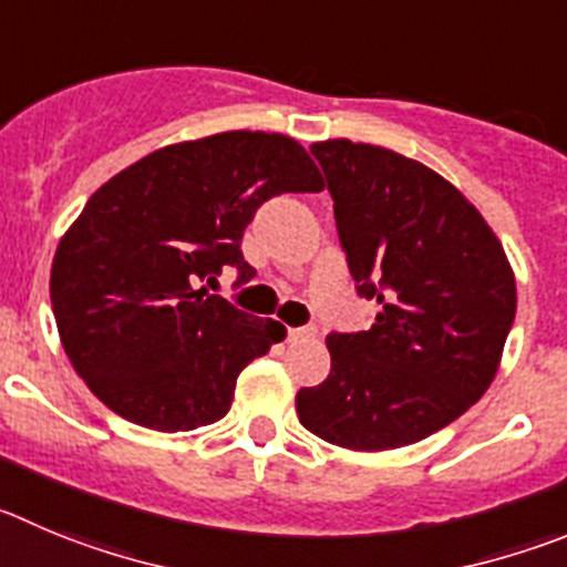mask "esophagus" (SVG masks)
<instances>
[{
    "label": "esophagus",
    "instance_id": "esophagus-1",
    "mask_svg": "<svg viewBox=\"0 0 567 567\" xmlns=\"http://www.w3.org/2000/svg\"><path fill=\"white\" fill-rule=\"evenodd\" d=\"M316 327L308 324V327H290L288 330V338L290 341H305V338H316Z\"/></svg>",
    "mask_w": 567,
    "mask_h": 567
}]
</instances>
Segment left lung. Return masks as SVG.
Returning a JSON list of instances; mask_svg holds the SVG:
<instances>
[{
  "label": "left lung",
  "mask_w": 567,
  "mask_h": 567,
  "mask_svg": "<svg viewBox=\"0 0 567 567\" xmlns=\"http://www.w3.org/2000/svg\"><path fill=\"white\" fill-rule=\"evenodd\" d=\"M336 229L374 324L330 332L324 383L299 422L349 451L442 431L489 389L517 308L515 274L478 209L439 173L378 145L316 142Z\"/></svg>",
  "instance_id": "obj_1"
}]
</instances>
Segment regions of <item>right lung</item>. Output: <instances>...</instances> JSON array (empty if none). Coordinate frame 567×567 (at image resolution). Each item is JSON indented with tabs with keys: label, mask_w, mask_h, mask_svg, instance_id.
Instances as JSON below:
<instances>
[{
	"label": "right lung",
	"mask_w": 567,
	"mask_h": 567,
	"mask_svg": "<svg viewBox=\"0 0 567 567\" xmlns=\"http://www.w3.org/2000/svg\"><path fill=\"white\" fill-rule=\"evenodd\" d=\"M321 187L299 142L262 131L162 147L105 182L63 235L50 277L61 343L89 389L153 431L226 416L237 374L285 327L195 285L226 266L246 285L257 271L240 243L259 206Z\"/></svg>",
	"instance_id": "right-lung-1"
}]
</instances>
